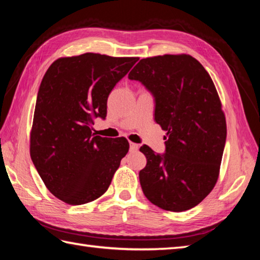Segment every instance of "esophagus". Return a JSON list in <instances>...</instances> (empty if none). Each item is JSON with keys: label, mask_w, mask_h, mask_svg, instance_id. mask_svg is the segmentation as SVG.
I'll use <instances>...</instances> for the list:
<instances>
[{"label": "esophagus", "mask_w": 260, "mask_h": 260, "mask_svg": "<svg viewBox=\"0 0 260 260\" xmlns=\"http://www.w3.org/2000/svg\"><path fill=\"white\" fill-rule=\"evenodd\" d=\"M140 148V145L139 144H135V143H129V150L132 151V152H136L137 150H139Z\"/></svg>", "instance_id": "34e87169"}]
</instances>
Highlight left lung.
Segmentation results:
<instances>
[{
	"mask_svg": "<svg viewBox=\"0 0 260 260\" xmlns=\"http://www.w3.org/2000/svg\"><path fill=\"white\" fill-rule=\"evenodd\" d=\"M155 101L154 117L167 131L165 153L143 145L140 171L145 197L168 211L198 206L217 183L227 137L225 117L211 77L189 54L140 60L128 75Z\"/></svg>",
	"mask_w": 260,
	"mask_h": 260,
	"instance_id": "8db88e82",
	"label": "left lung"
}]
</instances>
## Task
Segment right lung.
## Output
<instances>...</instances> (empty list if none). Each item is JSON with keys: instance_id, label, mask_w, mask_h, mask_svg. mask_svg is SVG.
Here are the masks:
<instances>
[{"instance_id": "right-lung-1", "label": "right lung", "mask_w": 260, "mask_h": 260, "mask_svg": "<svg viewBox=\"0 0 260 260\" xmlns=\"http://www.w3.org/2000/svg\"><path fill=\"white\" fill-rule=\"evenodd\" d=\"M139 58L84 53L59 58L43 76L30 135L32 162L54 197L73 206L107 191L129 144L92 133L107 98Z\"/></svg>"}]
</instances>
